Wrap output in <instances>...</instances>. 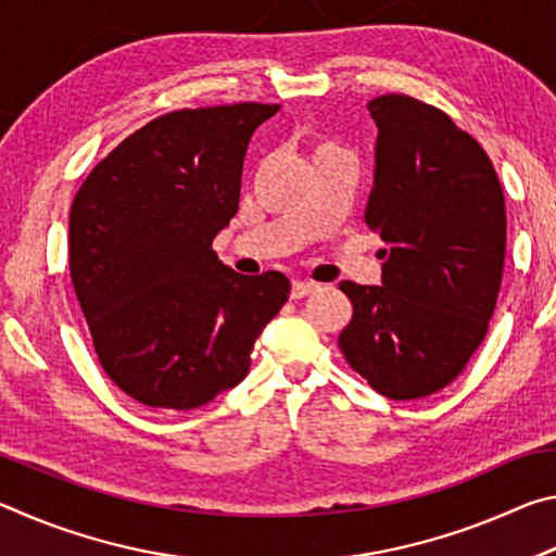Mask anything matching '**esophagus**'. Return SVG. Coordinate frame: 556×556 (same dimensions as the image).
Returning <instances> with one entry per match:
<instances>
[{
	"label": "esophagus",
	"instance_id": "1",
	"mask_svg": "<svg viewBox=\"0 0 556 556\" xmlns=\"http://www.w3.org/2000/svg\"><path fill=\"white\" fill-rule=\"evenodd\" d=\"M316 289H318V285H314V281L296 279L294 285H291V299H304V296H308V294H314Z\"/></svg>",
	"mask_w": 556,
	"mask_h": 556
}]
</instances>
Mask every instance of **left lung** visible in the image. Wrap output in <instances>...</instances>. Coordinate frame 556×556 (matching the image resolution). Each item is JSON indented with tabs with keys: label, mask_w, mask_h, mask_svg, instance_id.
<instances>
[{
	"label": "left lung",
	"mask_w": 556,
	"mask_h": 556,
	"mask_svg": "<svg viewBox=\"0 0 556 556\" xmlns=\"http://www.w3.org/2000/svg\"><path fill=\"white\" fill-rule=\"evenodd\" d=\"M378 125L365 220L380 232L382 287L341 281L353 318L338 345L390 400L444 390L488 333L505 262V199L491 159L444 112L370 100Z\"/></svg>",
	"instance_id": "left-lung-1"
}]
</instances>
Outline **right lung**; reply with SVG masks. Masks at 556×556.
Masks as SVG:
<instances>
[{"mask_svg":"<svg viewBox=\"0 0 556 556\" xmlns=\"http://www.w3.org/2000/svg\"><path fill=\"white\" fill-rule=\"evenodd\" d=\"M277 110L168 112L112 149L75 195V294L100 365L147 407L195 409L240 384L289 299L281 271L242 277L211 248L238 213L250 139Z\"/></svg>","mask_w":556,"mask_h":556,"instance_id":"obj_1","label":"right lung"}]
</instances>
